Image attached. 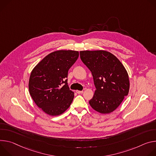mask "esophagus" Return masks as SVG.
<instances>
[{
	"instance_id": "1",
	"label": "esophagus",
	"mask_w": 156,
	"mask_h": 156,
	"mask_svg": "<svg viewBox=\"0 0 156 156\" xmlns=\"http://www.w3.org/2000/svg\"><path fill=\"white\" fill-rule=\"evenodd\" d=\"M76 92H77L78 94H82L83 92V91H80V90H76Z\"/></svg>"
}]
</instances>
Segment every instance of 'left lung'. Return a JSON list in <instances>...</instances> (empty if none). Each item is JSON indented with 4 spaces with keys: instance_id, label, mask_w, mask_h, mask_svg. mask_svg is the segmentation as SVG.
Returning a JSON list of instances; mask_svg holds the SVG:
<instances>
[{
    "instance_id": "left-lung-1",
    "label": "left lung",
    "mask_w": 156,
    "mask_h": 156,
    "mask_svg": "<svg viewBox=\"0 0 156 156\" xmlns=\"http://www.w3.org/2000/svg\"><path fill=\"white\" fill-rule=\"evenodd\" d=\"M80 56L91 71L96 88L89 104L100 113L113 112L129 92L126 69L115 56L106 51H82Z\"/></svg>"
}]
</instances>
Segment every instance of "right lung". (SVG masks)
<instances>
[{
	"label": "right lung",
	"mask_w": 156,
	"mask_h": 156,
	"mask_svg": "<svg viewBox=\"0 0 156 156\" xmlns=\"http://www.w3.org/2000/svg\"><path fill=\"white\" fill-rule=\"evenodd\" d=\"M79 52L59 50L44 58L31 71L29 92L36 105L46 113L57 116L71 105L74 94L67 85L69 69L79 58Z\"/></svg>",
	"instance_id": "obj_1"
}]
</instances>
